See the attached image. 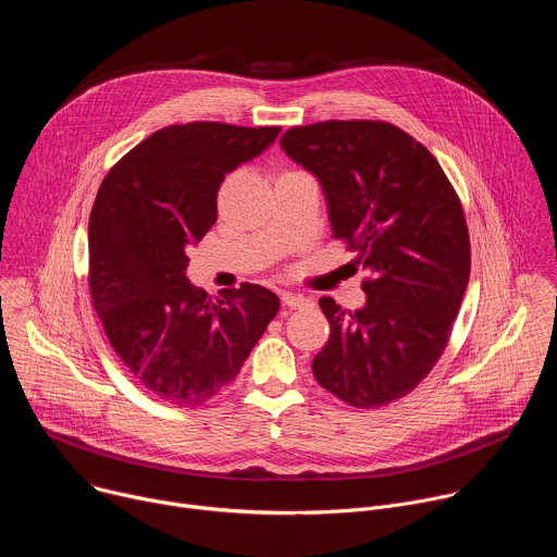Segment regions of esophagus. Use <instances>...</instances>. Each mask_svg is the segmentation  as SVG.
Returning a JSON list of instances; mask_svg holds the SVG:
<instances>
[{"instance_id": "esophagus-1", "label": "esophagus", "mask_w": 557, "mask_h": 557, "mask_svg": "<svg viewBox=\"0 0 557 557\" xmlns=\"http://www.w3.org/2000/svg\"><path fill=\"white\" fill-rule=\"evenodd\" d=\"M280 297H282L284 306H288V308H306V306H310V304H312V299H310V297H304V295H299V293L282 290V293H280Z\"/></svg>"}]
</instances>
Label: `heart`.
I'll use <instances>...</instances> for the list:
<instances>
[{
	"mask_svg": "<svg viewBox=\"0 0 557 557\" xmlns=\"http://www.w3.org/2000/svg\"><path fill=\"white\" fill-rule=\"evenodd\" d=\"M290 172H293V170H290ZM290 172H284V174H290Z\"/></svg>",
	"mask_w": 557,
	"mask_h": 557,
	"instance_id": "1",
	"label": "heart"
}]
</instances>
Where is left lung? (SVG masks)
<instances>
[{
  "instance_id": "left-lung-1",
  "label": "left lung",
  "mask_w": 557,
  "mask_h": 557,
  "mask_svg": "<svg viewBox=\"0 0 557 557\" xmlns=\"http://www.w3.org/2000/svg\"><path fill=\"white\" fill-rule=\"evenodd\" d=\"M280 145L320 181L333 237L368 273L361 308L320 299L331 337L312 374L355 408L401 399L443 355L469 282L460 200L436 158L383 121L290 127Z\"/></svg>"
}]
</instances>
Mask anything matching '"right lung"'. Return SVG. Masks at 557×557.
Returning a JSON list of instances; mask_svg holds the SVG:
<instances>
[{"instance_id":"1","label":"right lung","mask_w":557,"mask_h":557,"mask_svg":"<svg viewBox=\"0 0 557 557\" xmlns=\"http://www.w3.org/2000/svg\"><path fill=\"white\" fill-rule=\"evenodd\" d=\"M277 134L170 125L127 151L99 187L88 226L92 304L127 370L168 404L198 406L228 385L280 310L260 284L213 301L187 277V249L213 226L224 176Z\"/></svg>"}]
</instances>
